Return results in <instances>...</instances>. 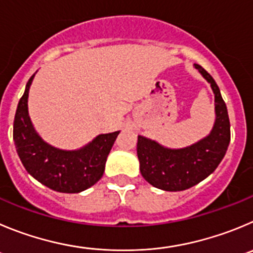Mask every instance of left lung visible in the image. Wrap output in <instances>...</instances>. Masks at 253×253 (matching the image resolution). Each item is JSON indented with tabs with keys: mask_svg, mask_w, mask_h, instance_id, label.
<instances>
[{
	"mask_svg": "<svg viewBox=\"0 0 253 253\" xmlns=\"http://www.w3.org/2000/svg\"><path fill=\"white\" fill-rule=\"evenodd\" d=\"M195 67L211 84L214 93L216 120L209 136L183 148H167L156 141L138 136L140 171L148 183L164 191H183L209 177L225 157L231 140L227 107L218 86L205 68Z\"/></svg>",
	"mask_w": 253,
	"mask_h": 253,
	"instance_id": "obj_1",
	"label": "left lung"
}]
</instances>
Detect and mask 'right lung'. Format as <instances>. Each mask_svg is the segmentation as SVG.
I'll use <instances>...</instances> for the list:
<instances>
[{"instance_id":"add662e5","label":"right lung","mask_w":253,"mask_h":253,"mask_svg":"<svg viewBox=\"0 0 253 253\" xmlns=\"http://www.w3.org/2000/svg\"><path fill=\"white\" fill-rule=\"evenodd\" d=\"M35 75L26 84L13 121V141L26 171L42 185L57 192L79 193L102 177L107 156L120 131L98 134L80 150L66 151L44 142L28 116V91Z\"/></svg>"}]
</instances>
